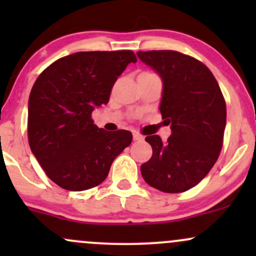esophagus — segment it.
Listing matches in <instances>:
<instances>
[{"instance_id": "1", "label": "esophagus", "mask_w": 256, "mask_h": 256, "mask_svg": "<svg viewBox=\"0 0 256 256\" xmlns=\"http://www.w3.org/2000/svg\"><path fill=\"white\" fill-rule=\"evenodd\" d=\"M134 140H138V142H140V140H144V137H143L142 134H138V132H134Z\"/></svg>"}]
</instances>
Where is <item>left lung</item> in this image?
Listing matches in <instances>:
<instances>
[{"instance_id": "8db88e82", "label": "left lung", "mask_w": 256, "mask_h": 256, "mask_svg": "<svg viewBox=\"0 0 256 256\" xmlns=\"http://www.w3.org/2000/svg\"><path fill=\"white\" fill-rule=\"evenodd\" d=\"M162 80L160 112L171 125L167 142L146 137L152 155L140 166L150 186L183 192L198 185L218 160L226 126V104L218 82L206 64L173 50L138 52Z\"/></svg>"}]
</instances>
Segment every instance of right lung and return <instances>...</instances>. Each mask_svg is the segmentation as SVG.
<instances>
[{
    "mask_svg": "<svg viewBox=\"0 0 256 256\" xmlns=\"http://www.w3.org/2000/svg\"><path fill=\"white\" fill-rule=\"evenodd\" d=\"M134 52H78L58 58L34 82L28 98V136L46 174L70 192L101 184L114 158L132 142L126 130L108 132L91 114L107 104Z\"/></svg>",
    "mask_w": 256,
    "mask_h": 256,
    "instance_id": "right-lung-1",
    "label": "right lung"
}]
</instances>
